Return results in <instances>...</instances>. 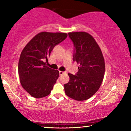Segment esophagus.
Listing matches in <instances>:
<instances>
[{"mask_svg": "<svg viewBox=\"0 0 131 131\" xmlns=\"http://www.w3.org/2000/svg\"><path fill=\"white\" fill-rule=\"evenodd\" d=\"M66 72H62V71H59V75H63V74H64V73H65Z\"/></svg>", "mask_w": 131, "mask_h": 131, "instance_id": "34e87169", "label": "esophagus"}]
</instances>
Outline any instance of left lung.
Listing matches in <instances>:
<instances>
[{"label": "left lung", "mask_w": 131, "mask_h": 131, "mask_svg": "<svg viewBox=\"0 0 131 131\" xmlns=\"http://www.w3.org/2000/svg\"><path fill=\"white\" fill-rule=\"evenodd\" d=\"M74 45L73 60L79 64L76 75L68 73L69 82L64 85L66 95L77 101H85L100 88L105 73V60L100 48L88 33L70 32Z\"/></svg>", "instance_id": "8db88e82"}]
</instances>
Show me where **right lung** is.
Wrapping results in <instances>:
<instances>
[{"label": "right lung", "mask_w": 131, "mask_h": 131, "mask_svg": "<svg viewBox=\"0 0 131 131\" xmlns=\"http://www.w3.org/2000/svg\"><path fill=\"white\" fill-rule=\"evenodd\" d=\"M65 33L43 32L33 38L21 52L18 73L23 88L35 98L48 96L59 76L47 66L54 47L67 38Z\"/></svg>", "instance_id": "add662e5"}]
</instances>
